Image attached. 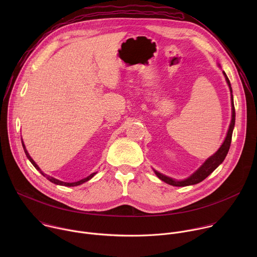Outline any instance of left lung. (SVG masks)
<instances>
[{"instance_id":"1","label":"left lung","mask_w":257,"mask_h":257,"mask_svg":"<svg viewBox=\"0 0 257 257\" xmlns=\"http://www.w3.org/2000/svg\"><path fill=\"white\" fill-rule=\"evenodd\" d=\"M219 66V65H218ZM223 74L225 76V79L227 81V84L230 88V92H231V105H232V119H231V123L226 135V138L224 140V142L222 143L221 148H219L212 156H210L207 160L204 161V163L193 173L191 174L188 178L184 179V180H176L174 178L168 177L160 172H158L157 170L153 169L155 174L159 177V179H161L162 181H164L165 183L172 186H178V187H184V186H189V185H194L197 184V183L203 181L207 176H209L219 165H221L225 158L228 155V152L230 150V145H231V140H232V134H233V130H234V126H235V107H234V99H233V91H232V87H231V83L230 80L228 78V76L226 75L225 71H223Z\"/></svg>"}]
</instances>
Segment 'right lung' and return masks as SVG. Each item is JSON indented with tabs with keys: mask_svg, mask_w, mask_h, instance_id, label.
Returning <instances> with one entry per match:
<instances>
[{
	"mask_svg": "<svg viewBox=\"0 0 257 257\" xmlns=\"http://www.w3.org/2000/svg\"><path fill=\"white\" fill-rule=\"evenodd\" d=\"M21 142H22V146H23V150H24V153H25V155H26V157H27V159L30 161V163L33 165V167L36 169V170H39L41 173H42V175L44 176V177H46L49 181H51L52 183H54V184H57V185H61V186H67V187H73V186H78V185H81V184H83V183H85V182H87V181H89L97 172H95V173H92V174H90L89 176H87L86 178H84V179H81V180H79V181H77V182H72V183H69V182H63V181H60V180H58V179H56V178H54V177H52V176H49V175H47V174H45L42 170H41V168L36 165V163L31 159V157L29 156V154H28V152H27V150H26V148H25V144H24V142H23V139H21Z\"/></svg>",
	"mask_w": 257,
	"mask_h": 257,
	"instance_id": "obj_1",
	"label": "right lung"
}]
</instances>
